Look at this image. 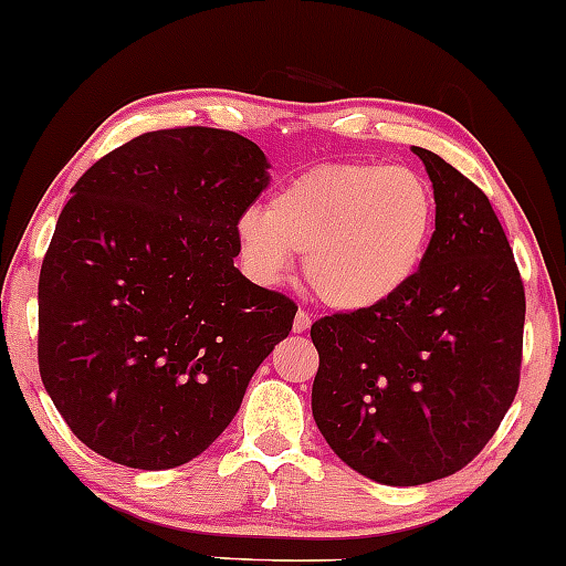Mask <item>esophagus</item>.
Instances as JSON below:
<instances>
[{
    "label": "esophagus",
    "mask_w": 566,
    "mask_h": 566,
    "mask_svg": "<svg viewBox=\"0 0 566 566\" xmlns=\"http://www.w3.org/2000/svg\"><path fill=\"white\" fill-rule=\"evenodd\" d=\"M310 327H312V317L304 310H298L296 317H293V333H306Z\"/></svg>",
    "instance_id": "1"
}]
</instances>
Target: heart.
<instances>
[{"label": "heart", "instance_id": "obj_1", "mask_svg": "<svg viewBox=\"0 0 566 566\" xmlns=\"http://www.w3.org/2000/svg\"><path fill=\"white\" fill-rule=\"evenodd\" d=\"M437 226L416 171L385 164L310 168L265 208L237 220L239 254L260 283H281L296 252L314 293L337 312H371L413 283Z\"/></svg>", "mask_w": 566, "mask_h": 566}]
</instances>
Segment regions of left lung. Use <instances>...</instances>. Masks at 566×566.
I'll use <instances>...</instances> for the list:
<instances>
[{"mask_svg": "<svg viewBox=\"0 0 566 566\" xmlns=\"http://www.w3.org/2000/svg\"><path fill=\"white\" fill-rule=\"evenodd\" d=\"M427 168L437 226L406 291L371 312L312 325V413L333 452L385 486L465 468L520 385L525 291L489 197L437 153Z\"/></svg>", "mask_w": 566, "mask_h": 566, "instance_id": "1", "label": "left lung"}]
</instances>
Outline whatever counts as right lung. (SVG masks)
Segmentation results:
<instances>
[{"mask_svg": "<svg viewBox=\"0 0 566 566\" xmlns=\"http://www.w3.org/2000/svg\"><path fill=\"white\" fill-rule=\"evenodd\" d=\"M237 132L129 139L72 187L39 281V369L93 452L185 465L223 434L296 304L233 268L237 220L270 185Z\"/></svg>", "mask_w": 566, "mask_h": 566, "instance_id": "add662e5", "label": "right lung"}]
</instances>
